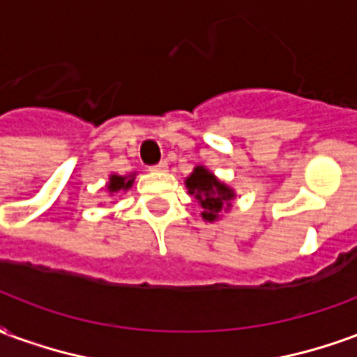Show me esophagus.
Here are the masks:
<instances>
[{
    "mask_svg": "<svg viewBox=\"0 0 357 357\" xmlns=\"http://www.w3.org/2000/svg\"><path fill=\"white\" fill-rule=\"evenodd\" d=\"M151 168H153V170H156V172H164L166 168H168V162H166V160H160V162L155 164V166H151Z\"/></svg>",
    "mask_w": 357,
    "mask_h": 357,
    "instance_id": "esophagus-1",
    "label": "esophagus"
}]
</instances>
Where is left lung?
Instances as JSON below:
<instances>
[{
  "label": "left lung",
  "mask_w": 357,
  "mask_h": 357,
  "mask_svg": "<svg viewBox=\"0 0 357 357\" xmlns=\"http://www.w3.org/2000/svg\"><path fill=\"white\" fill-rule=\"evenodd\" d=\"M189 193L195 195V199L199 201L202 208V218L214 222L218 218V212L224 208V204L229 206V202L233 199V191L227 185H224L222 181H218L206 168L197 166L195 172L187 178L185 181Z\"/></svg>",
  "instance_id": "obj_1"
}]
</instances>
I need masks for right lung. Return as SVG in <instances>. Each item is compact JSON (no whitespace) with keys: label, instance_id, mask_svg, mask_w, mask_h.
Here are the masks:
<instances>
[{"label":"right lung","instance_id":"add662e5","mask_svg":"<svg viewBox=\"0 0 357 357\" xmlns=\"http://www.w3.org/2000/svg\"><path fill=\"white\" fill-rule=\"evenodd\" d=\"M133 183V178H122V176H110L109 179V191L110 193H118V191H126L130 189Z\"/></svg>","mask_w":357,"mask_h":357}]
</instances>
